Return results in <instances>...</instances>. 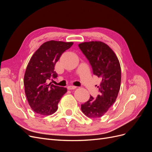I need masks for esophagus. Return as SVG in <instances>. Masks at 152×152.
<instances>
[{
  "label": "esophagus",
  "instance_id": "obj_1",
  "mask_svg": "<svg viewBox=\"0 0 152 152\" xmlns=\"http://www.w3.org/2000/svg\"><path fill=\"white\" fill-rule=\"evenodd\" d=\"M76 88H77L76 86H69L67 87V89L69 90H73V89H75Z\"/></svg>",
  "mask_w": 152,
  "mask_h": 152
}]
</instances>
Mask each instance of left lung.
<instances>
[{"instance_id": "obj_1", "label": "left lung", "mask_w": 152, "mask_h": 152, "mask_svg": "<svg viewBox=\"0 0 152 152\" xmlns=\"http://www.w3.org/2000/svg\"><path fill=\"white\" fill-rule=\"evenodd\" d=\"M79 47L89 60L93 74L102 79L98 87L99 94L96 99L91 96L81 104V110L87 117L99 118L107 113L117 98L121 82V65L113 50L104 42H85Z\"/></svg>"}]
</instances>
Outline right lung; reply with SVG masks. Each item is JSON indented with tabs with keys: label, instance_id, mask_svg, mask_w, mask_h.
Segmentation results:
<instances>
[{
	"label": "right lung",
	"instance_id": "1",
	"mask_svg": "<svg viewBox=\"0 0 152 152\" xmlns=\"http://www.w3.org/2000/svg\"><path fill=\"white\" fill-rule=\"evenodd\" d=\"M73 42L50 40L40 45L31 56L25 76V92L29 105L42 115H50L56 112L58 104L67 89L48 84V80L58 77L54 66L66 50Z\"/></svg>",
	"mask_w": 152,
	"mask_h": 152
}]
</instances>
